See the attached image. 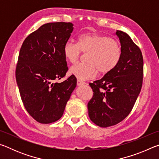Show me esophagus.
Listing matches in <instances>:
<instances>
[{"mask_svg": "<svg viewBox=\"0 0 159 159\" xmlns=\"http://www.w3.org/2000/svg\"><path fill=\"white\" fill-rule=\"evenodd\" d=\"M85 84H86V83H85V82L80 81V80H77V85L80 86V85H85Z\"/></svg>", "mask_w": 159, "mask_h": 159, "instance_id": "1", "label": "esophagus"}]
</instances>
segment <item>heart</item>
I'll use <instances>...</instances> for the list:
<instances>
[{
	"label": "heart",
	"instance_id": "1",
	"mask_svg": "<svg viewBox=\"0 0 159 159\" xmlns=\"http://www.w3.org/2000/svg\"><path fill=\"white\" fill-rule=\"evenodd\" d=\"M67 61L74 64L81 53L88 54L87 64H76L70 68V74L79 80L92 79L98 71L107 74L118 65L121 58V48L116 40L98 34H83L78 37L77 43L68 41L63 47Z\"/></svg>",
	"mask_w": 159,
	"mask_h": 159
}]
</instances>
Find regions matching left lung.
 Wrapping results in <instances>:
<instances>
[{
    "instance_id": "obj_1",
    "label": "left lung",
    "mask_w": 159,
    "mask_h": 159,
    "mask_svg": "<svg viewBox=\"0 0 159 159\" xmlns=\"http://www.w3.org/2000/svg\"><path fill=\"white\" fill-rule=\"evenodd\" d=\"M121 58L115 69L102 79L89 83L93 96L88 103V115L97 125L107 128L128 116L140 93L143 82V57L127 34L117 31Z\"/></svg>"
}]
</instances>
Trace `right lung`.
<instances>
[{
  "instance_id": "obj_1",
  "label": "right lung",
  "mask_w": 159,
  "mask_h": 159,
  "mask_svg": "<svg viewBox=\"0 0 159 159\" xmlns=\"http://www.w3.org/2000/svg\"><path fill=\"white\" fill-rule=\"evenodd\" d=\"M73 24L51 22L26 38L16 66V80L21 101L37 122L48 124L62 116L76 86L74 76L61 83L68 71L63 47L73 31Z\"/></svg>"
}]
</instances>
